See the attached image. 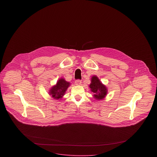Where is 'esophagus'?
Wrapping results in <instances>:
<instances>
[{"label": "esophagus", "instance_id": "esophagus-1", "mask_svg": "<svg viewBox=\"0 0 157 157\" xmlns=\"http://www.w3.org/2000/svg\"><path fill=\"white\" fill-rule=\"evenodd\" d=\"M75 84L76 85H78V86L81 85H82V81L80 80H77L75 81Z\"/></svg>", "mask_w": 157, "mask_h": 157}]
</instances>
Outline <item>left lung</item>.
Segmentation results:
<instances>
[{
  "label": "left lung",
  "instance_id": "8db88e82",
  "mask_svg": "<svg viewBox=\"0 0 157 157\" xmlns=\"http://www.w3.org/2000/svg\"><path fill=\"white\" fill-rule=\"evenodd\" d=\"M90 91L94 94L93 97L97 100H103L108 94V88L103 85L96 75L91 77L90 85Z\"/></svg>",
  "mask_w": 157,
  "mask_h": 157
}]
</instances>
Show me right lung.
<instances>
[{
	"label": "right lung",
	"instance_id": "right-lung-1",
	"mask_svg": "<svg viewBox=\"0 0 157 157\" xmlns=\"http://www.w3.org/2000/svg\"><path fill=\"white\" fill-rule=\"evenodd\" d=\"M71 83L63 78H60L56 84L49 90V95L54 100H61L65 95Z\"/></svg>",
	"mask_w": 157,
	"mask_h": 157
}]
</instances>
